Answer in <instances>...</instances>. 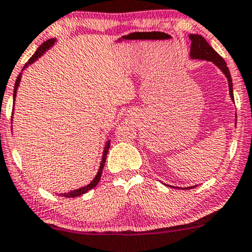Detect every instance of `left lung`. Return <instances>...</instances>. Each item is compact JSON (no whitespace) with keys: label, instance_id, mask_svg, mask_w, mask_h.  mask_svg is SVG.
Listing matches in <instances>:
<instances>
[{"label":"left lung","instance_id":"obj_1","mask_svg":"<svg viewBox=\"0 0 252 252\" xmlns=\"http://www.w3.org/2000/svg\"><path fill=\"white\" fill-rule=\"evenodd\" d=\"M189 38L191 39V45H190V59L209 61V62H213L218 69H220V71L225 75L226 80H228L229 93H230V97H231V101H235V99H233L231 75H230L229 68L226 66V63H225V61L223 60V57H220V55H218L216 51L214 50V48L211 47V45L209 44L207 41H205V38L203 37V36L191 34L189 36ZM188 188H189V189H191V188H193V187H188Z\"/></svg>","mask_w":252,"mask_h":252}]
</instances>
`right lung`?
Segmentation results:
<instances>
[{
	"label": "right lung",
	"mask_w": 252,
	"mask_h": 252,
	"mask_svg": "<svg viewBox=\"0 0 252 252\" xmlns=\"http://www.w3.org/2000/svg\"><path fill=\"white\" fill-rule=\"evenodd\" d=\"M56 42V38H50L48 39V41H45L43 44H41L38 47V49L36 50V53L30 57V60L28 62L26 63V65L23 66L22 71L24 70L26 68H28V65L32 64V63L35 62V61H37L39 57H41L43 54L47 51L48 49H50L51 47H53L54 44H55ZM22 71L20 72V75L17 76L16 78V82H15V87H14V103H15V99H16V93H17V89H19V86H20V82H21V77H22ZM14 110V108H13ZM13 121V120H11ZM109 148H110V141H107L105 142V145H104V150H103V154H102V160H101V164H99V169L98 171H97V174L95 176V178L90 182L89 184H87V186L82 187V188H78V189H75V190H71V191H68V192H63V193H60V196L62 197H68V198H74V197H77V196H81L83 195V193H86L89 191V190H92L93 188H95L97 184H98L99 180H101V176H102V171H103V168H104V163H105V159H107V154L109 151Z\"/></svg>",
	"instance_id": "add662e5"
}]
</instances>
